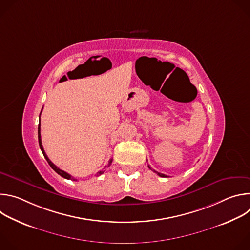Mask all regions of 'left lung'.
Here are the masks:
<instances>
[{"mask_svg":"<svg viewBox=\"0 0 250 250\" xmlns=\"http://www.w3.org/2000/svg\"><path fill=\"white\" fill-rule=\"evenodd\" d=\"M148 167H149V168H150V166H149V165H148ZM150 169H151V168H150ZM153 171H154V172H155V173H157V175H159V176H160V177H167V176H166V175H164V174H161V173H159V172H156V171H155V170H153Z\"/></svg>","mask_w":250,"mask_h":250,"instance_id":"1","label":"left lung"}]
</instances>
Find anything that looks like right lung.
<instances>
[{
    "instance_id": "1",
    "label": "right lung",
    "mask_w": 250,
    "mask_h": 250,
    "mask_svg": "<svg viewBox=\"0 0 250 250\" xmlns=\"http://www.w3.org/2000/svg\"><path fill=\"white\" fill-rule=\"evenodd\" d=\"M41 114H42V112H41ZM39 144H40V147H41V149H42V153H43L44 158L47 160V162H48V164L50 165V167H51V168H52V169H53L57 174H59V175H60V176H62L63 178H65V179H68V180H73V181H77V179H75L74 177H72V176H71L70 174H68L67 172H65V171H63V170H61V169H59L56 165H54V164L49 160V158L47 157V155H46V153H45V151H44V149H43L42 144V136H41V115H40V124H39ZM111 163H112V159H110L108 166H110V165H111ZM105 167H106V166H105ZM104 172V170H101V171H99V172L96 174V176H100V175H102Z\"/></svg>"
}]
</instances>
